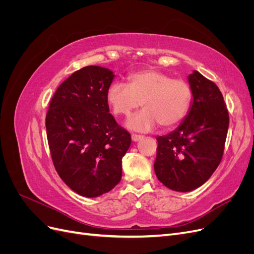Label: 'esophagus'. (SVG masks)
I'll return each instance as SVG.
<instances>
[{
    "mask_svg": "<svg viewBox=\"0 0 254 254\" xmlns=\"http://www.w3.org/2000/svg\"><path fill=\"white\" fill-rule=\"evenodd\" d=\"M142 137H143V135H141V134H135V133H132V135H131V139H132V141H134V142L139 141L140 139H142Z\"/></svg>",
    "mask_w": 254,
    "mask_h": 254,
    "instance_id": "1",
    "label": "esophagus"
}]
</instances>
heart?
I'll return each instance as SVG.
<instances>
[{"instance_id": "1", "label": "heart", "mask_w": 254, "mask_h": 254, "mask_svg": "<svg viewBox=\"0 0 254 254\" xmlns=\"http://www.w3.org/2000/svg\"><path fill=\"white\" fill-rule=\"evenodd\" d=\"M106 99L118 117H129L143 105L145 109L130 118L127 125L146 131L158 124L163 128L179 124L190 110L193 91L186 80L158 70H142L130 74L127 83L112 82Z\"/></svg>"}]
</instances>
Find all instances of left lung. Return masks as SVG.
Returning a JSON list of instances; mask_svg holds the SVG:
<instances>
[{"label": "left lung", "instance_id": "1", "mask_svg": "<svg viewBox=\"0 0 254 254\" xmlns=\"http://www.w3.org/2000/svg\"><path fill=\"white\" fill-rule=\"evenodd\" d=\"M193 105L181 125L158 136L155 172L168 189L195 190L210 178L222 159L229 127V113L220 90L194 71L189 76Z\"/></svg>", "mask_w": 254, "mask_h": 254}]
</instances>
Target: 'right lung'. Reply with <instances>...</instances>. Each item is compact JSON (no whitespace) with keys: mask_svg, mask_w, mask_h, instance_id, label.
<instances>
[{"mask_svg":"<svg viewBox=\"0 0 254 254\" xmlns=\"http://www.w3.org/2000/svg\"><path fill=\"white\" fill-rule=\"evenodd\" d=\"M114 74L89 65L57 88L45 118L51 157L66 186L84 197L111 190L122 178L131 136L109 113L107 89Z\"/></svg>","mask_w":254,"mask_h":254,"instance_id":"right-lung-1","label":"right lung"}]
</instances>
